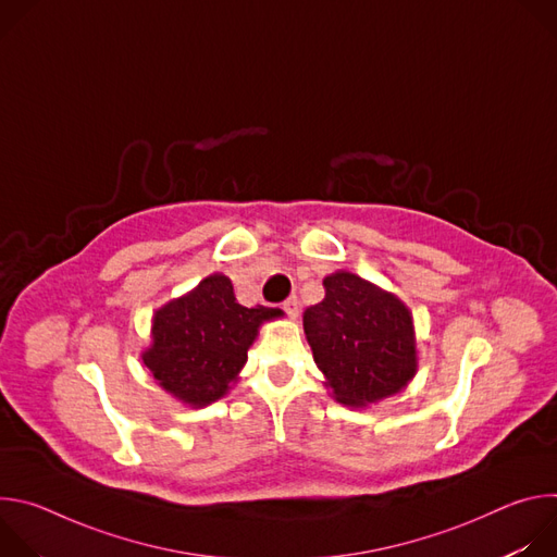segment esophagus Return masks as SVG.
I'll list each match as a JSON object with an SVG mask.
<instances>
[{
    "mask_svg": "<svg viewBox=\"0 0 557 557\" xmlns=\"http://www.w3.org/2000/svg\"><path fill=\"white\" fill-rule=\"evenodd\" d=\"M282 308L286 310V314L290 317V320H297V317H299V301H297L295 297L286 299V301L282 304Z\"/></svg>",
    "mask_w": 557,
    "mask_h": 557,
    "instance_id": "esophagus-1",
    "label": "esophagus"
}]
</instances>
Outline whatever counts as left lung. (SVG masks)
Returning <instances> with one entry per match:
<instances>
[{"mask_svg": "<svg viewBox=\"0 0 557 557\" xmlns=\"http://www.w3.org/2000/svg\"><path fill=\"white\" fill-rule=\"evenodd\" d=\"M324 288L304 312V333L333 399L368 408L406 389L419 370L410 308L350 271L331 273Z\"/></svg>", "mask_w": 557, "mask_h": 557, "instance_id": "1", "label": "left lung"}]
</instances>
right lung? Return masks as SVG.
<instances>
[{
	"label": "right lung",
	"mask_w": 557,
	"mask_h": 557,
	"mask_svg": "<svg viewBox=\"0 0 557 557\" xmlns=\"http://www.w3.org/2000/svg\"><path fill=\"white\" fill-rule=\"evenodd\" d=\"M280 317V308L237 304L231 280L213 273L189 293L156 308L151 344L140 359L176 401L205 408L222 399L237 381L260 326Z\"/></svg>",
	"instance_id": "right-lung-1"
}]
</instances>
